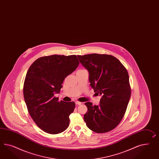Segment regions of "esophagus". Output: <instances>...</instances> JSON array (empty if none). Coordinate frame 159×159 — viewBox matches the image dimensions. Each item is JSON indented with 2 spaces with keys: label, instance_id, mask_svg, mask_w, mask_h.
<instances>
[{
  "label": "esophagus",
  "instance_id": "1",
  "mask_svg": "<svg viewBox=\"0 0 159 159\" xmlns=\"http://www.w3.org/2000/svg\"><path fill=\"white\" fill-rule=\"evenodd\" d=\"M75 103H76V105H80L82 104V102H79V101H76Z\"/></svg>",
  "mask_w": 159,
  "mask_h": 159
}]
</instances>
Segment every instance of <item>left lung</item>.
<instances>
[{"label": "left lung", "mask_w": 159, "mask_h": 159, "mask_svg": "<svg viewBox=\"0 0 159 159\" xmlns=\"http://www.w3.org/2000/svg\"><path fill=\"white\" fill-rule=\"evenodd\" d=\"M89 73L90 86L102 96L99 105L90 102L84 120L89 129L105 133L115 129L125 115L131 97L129 73L116 57L107 54L77 56Z\"/></svg>", "instance_id": "left-lung-1"}]
</instances>
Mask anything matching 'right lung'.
Wrapping results in <instances>:
<instances>
[{
	"instance_id": "obj_1",
	"label": "right lung",
	"mask_w": 159,
	"mask_h": 159,
	"mask_svg": "<svg viewBox=\"0 0 159 159\" xmlns=\"http://www.w3.org/2000/svg\"><path fill=\"white\" fill-rule=\"evenodd\" d=\"M79 64L75 55L45 56L35 61L26 73L23 89L26 107L34 123L47 133H61L68 127L75 103L59 102L54 94Z\"/></svg>"
}]
</instances>
